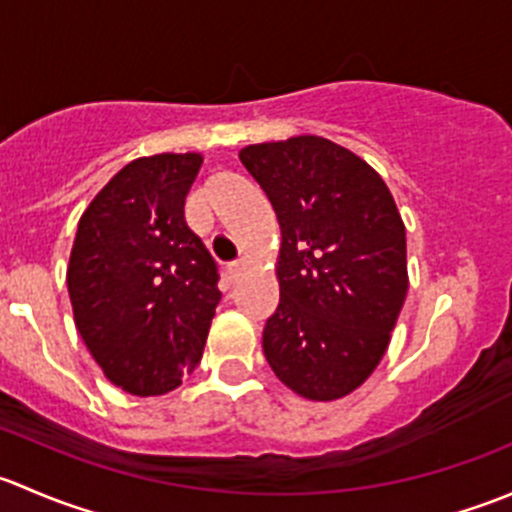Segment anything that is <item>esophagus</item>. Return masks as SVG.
Here are the masks:
<instances>
[{
	"label": "esophagus",
	"mask_w": 512,
	"mask_h": 512,
	"mask_svg": "<svg viewBox=\"0 0 512 512\" xmlns=\"http://www.w3.org/2000/svg\"><path fill=\"white\" fill-rule=\"evenodd\" d=\"M242 272H245V262L242 260H237V262H230V265H227V280L230 282H237L242 277Z\"/></svg>",
	"instance_id": "obj_1"
}]
</instances>
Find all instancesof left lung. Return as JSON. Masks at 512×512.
<instances>
[{
	"instance_id": "8db88e82",
	"label": "left lung",
	"mask_w": 512,
	"mask_h": 512,
	"mask_svg": "<svg viewBox=\"0 0 512 512\" xmlns=\"http://www.w3.org/2000/svg\"><path fill=\"white\" fill-rule=\"evenodd\" d=\"M240 160L282 232L267 364L302 399H344L379 366L409 292L394 195L364 158L322 136L255 143Z\"/></svg>"
}]
</instances>
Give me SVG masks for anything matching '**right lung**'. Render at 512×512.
I'll list each match as a JSON object with an SVG mask.
<instances>
[{
	"label": "right lung",
	"instance_id": "right-lung-1",
	"mask_svg": "<svg viewBox=\"0 0 512 512\" xmlns=\"http://www.w3.org/2000/svg\"><path fill=\"white\" fill-rule=\"evenodd\" d=\"M200 165V153L123 165L84 210L71 247L76 329L103 376L133 396L183 384L220 302L215 260L183 218Z\"/></svg>",
	"mask_w": 512,
	"mask_h": 512
}]
</instances>
